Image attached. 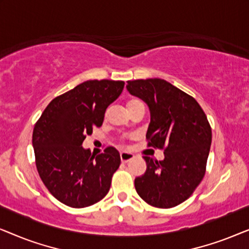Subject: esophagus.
<instances>
[{"label":"esophagus","mask_w":249,"mask_h":249,"mask_svg":"<svg viewBox=\"0 0 249 249\" xmlns=\"http://www.w3.org/2000/svg\"><path fill=\"white\" fill-rule=\"evenodd\" d=\"M134 154H132V153H130V152H121L120 153V159H121V161L122 162H128V161H130V160L134 158Z\"/></svg>","instance_id":"34e87169"}]
</instances>
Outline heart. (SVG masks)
<instances>
[{
    "label": "heart",
    "mask_w": 249,
    "mask_h": 249,
    "mask_svg": "<svg viewBox=\"0 0 249 249\" xmlns=\"http://www.w3.org/2000/svg\"><path fill=\"white\" fill-rule=\"evenodd\" d=\"M136 100H132V101H130V102H129V103L128 104H130V103H132V102H135Z\"/></svg>",
    "instance_id": "1"
}]
</instances>
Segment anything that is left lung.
<instances>
[{
  "instance_id": "left-lung-1",
  "label": "left lung",
  "mask_w": 249,
  "mask_h": 249,
  "mask_svg": "<svg viewBox=\"0 0 249 249\" xmlns=\"http://www.w3.org/2000/svg\"><path fill=\"white\" fill-rule=\"evenodd\" d=\"M129 93L151 112L148 146L164 149L162 161L144 156L147 169L135 179L138 195L160 209L177 206L196 189L205 175L212 130L195 98L164 79L129 80Z\"/></svg>"
}]
</instances>
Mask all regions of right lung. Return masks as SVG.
Returning <instances> with one entry per match:
<instances>
[{
    "instance_id": "1",
    "label": "right lung",
    "mask_w": 249,
    "mask_h": 249,
    "mask_svg": "<svg viewBox=\"0 0 249 249\" xmlns=\"http://www.w3.org/2000/svg\"><path fill=\"white\" fill-rule=\"evenodd\" d=\"M121 80H87L51 101L33 131L38 175L49 192L74 209L93 205L108 193L120 165L114 147L95 156L83 147L101 127L108 105L124 90Z\"/></svg>"
}]
</instances>
